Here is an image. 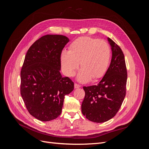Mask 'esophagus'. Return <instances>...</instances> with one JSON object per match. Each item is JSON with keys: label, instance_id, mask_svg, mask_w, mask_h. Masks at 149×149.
<instances>
[{"label": "esophagus", "instance_id": "obj_1", "mask_svg": "<svg viewBox=\"0 0 149 149\" xmlns=\"http://www.w3.org/2000/svg\"><path fill=\"white\" fill-rule=\"evenodd\" d=\"M81 87V86L77 83H74V88H79Z\"/></svg>", "mask_w": 149, "mask_h": 149}]
</instances>
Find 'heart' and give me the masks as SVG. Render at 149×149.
Masks as SVG:
<instances>
[{"label": "heart", "instance_id": "obj_1", "mask_svg": "<svg viewBox=\"0 0 149 149\" xmlns=\"http://www.w3.org/2000/svg\"><path fill=\"white\" fill-rule=\"evenodd\" d=\"M111 56L110 47L106 41L90 37H79L72 42L69 51H63L61 63L65 74L73 76L78 68L82 70L78 76L80 82L96 79L105 74Z\"/></svg>", "mask_w": 149, "mask_h": 149}]
</instances>
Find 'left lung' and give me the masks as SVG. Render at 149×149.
<instances>
[{
	"instance_id": "obj_1",
	"label": "left lung",
	"mask_w": 149,
	"mask_h": 149,
	"mask_svg": "<svg viewBox=\"0 0 149 149\" xmlns=\"http://www.w3.org/2000/svg\"><path fill=\"white\" fill-rule=\"evenodd\" d=\"M108 41L112 47V59L106 74L97 85L83 86L82 113L88 120L97 123L116 116L126 94L127 73L124 55L113 40L108 38Z\"/></svg>"
}]
</instances>
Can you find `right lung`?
<instances>
[{"label": "right lung", "mask_w": 149, "mask_h": 149, "mask_svg": "<svg viewBox=\"0 0 149 149\" xmlns=\"http://www.w3.org/2000/svg\"><path fill=\"white\" fill-rule=\"evenodd\" d=\"M69 41L63 35H45L31 45L25 55L20 94L29 113L41 121L57 118L65 95L74 89V83L60 72L61 54Z\"/></svg>", "instance_id": "add662e5"}]
</instances>
